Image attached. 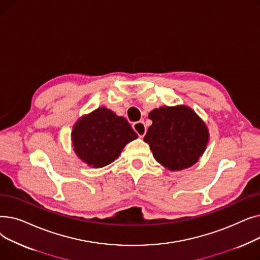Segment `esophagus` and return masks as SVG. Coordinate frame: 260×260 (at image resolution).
I'll use <instances>...</instances> for the list:
<instances>
[{
  "mask_svg": "<svg viewBox=\"0 0 260 260\" xmlns=\"http://www.w3.org/2000/svg\"><path fill=\"white\" fill-rule=\"evenodd\" d=\"M133 128L134 131L137 133L140 137H143L146 133V126L144 124L143 121H138V122H135L133 124Z\"/></svg>",
  "mask_w": 260,
  "mask_h": 260,
  "instance_id": "esophagus-1",
  "label": "esophagus"
}]
</instances>
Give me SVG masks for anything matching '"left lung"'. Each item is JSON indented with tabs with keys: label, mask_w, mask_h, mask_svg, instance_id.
<instances>
[{
	"label": "left lung",
	"mask_w": 260,
	"mask_h": 260,
	"mask_svg": "<svg viewBox=\"0 0 260 260\" xmlns=\"http://www.w3.org/2000/svg\"><path fill=\"white\" fill-rule=\"evenodd\" d=\"M148 118L153 124L144 141L163 167L171 171L192 167L206 151L208 128L190 108L162 106L149 113Z\"/></svg>",
	"instance_id": "1"
}]
</instances>
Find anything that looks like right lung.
Segmentation results:
<instances>
[{"label":"right lung","instance_id":"obj_1","mask_svg":"<svg viewBox=\"0 0 260 260\" xmlns=\"http://www.w3.org/2000/svg\"><path fill=\"white\" fill-rule=\"evenodd\" d=\"M137 137L125 118L116 116L105 107L79 120L72 133L75 152L93 168L115 161L125 144Z\"/></svg>","mask_w":260,"mask_h":260}]
</instances>
